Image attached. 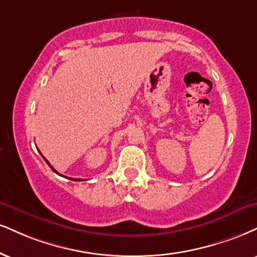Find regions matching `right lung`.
I'll return each instance as SVG.
<instances>
[{
    "instance_id": "1",
    "label": "right lung",
    "mask_w": 257,
    "mask_h": 257,
    "mask_svg": "<svg viewBox=\"0 0 257 257\" xmlns=\"http://www.w3.org/2000/svg\"><path fill=\"white\" fill-rule=\"evenodd\" d=\"M40 154H42V153H40ZM42 157H43V156H42ZM43 158H44V157H43ZM44 160H45V162H46V164H48V165H49V166H50V168L52 169V171H54V172H56V174H57V175H60V174H58V172L56 171V170H55L54 168H52V166L50 165V163H49V162H48V160H46L45 158H44ZM60 176H62V175H60ZM69 179H72V178H69ZM73 181H85V179H81V178H75V179H73Z\"/></svg>"
}]
</instances>
